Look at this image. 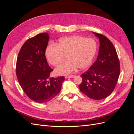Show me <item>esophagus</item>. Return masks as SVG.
Returning a JSON list of instances; mask_svg holds the SVG:
<instances>
[{
	"label": "esophagus",
	"instance_id": "1",
	"mask_svg": "<svg viewBox=\"0 0 134 134\" xmlns=\"http://www.w3.org/2000/svg\"><path fill=\"white\" fill-rule=\"evenodd\" d=\"M75 76L74 75H67L65 76V78L66 79H69V78H74Z\"/></svg>",
	"mask_w": 134,
	"mask_h": 134
}]
</instances>
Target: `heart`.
I'll list each match as a JSON object with an SVG mask.
<instances>
[{
  "mask_svg": "<svg viewBox=\"0 0 134 134\" xmlns=\"http://www.w3.org/2000/svg\"><path fill=\"white\" fill-rule=\"evenodd\" d=\"M96 50L97 44L93 39L72 35L61 38L58 45H48L45 55L53 66L60 64L67 57L69 59L55 69L57 74L65 75L73 72L78 67L80 69L87 68L92 62Z\"/></svg>",
  "mask_w": 134,
  "mask_h": 134,
  "instance_id": "heart-1",
  "label": "heart"
}]
</instances>
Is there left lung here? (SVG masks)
Instances as JSON below:
<instances>
[{
  "mask_svg": "<svg viewBox=\"0 0 134 134\" xmlns=\"http://www.w3.org/2000/svg\"><path fill=\"white\" fill-rule=\"evenodd\" d=\"M99 40L98 57L81 76L80 91L89 98L100 100L114 90L120 72V62L112 43L106 36L93 32Z\"/></svg>",
  "mask_w": 134,
  "mask_h": 134,
  "instance_id": "obj_1",
  "label": "left lung"
}]
</instances>
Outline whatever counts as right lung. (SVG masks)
Masks as SVG:
<instances>
[{"label": "right lung", "mask_w": 134, "mask_h": 134, "mask_svg": "<svg viewBox=\"0 0 134 134\" xmlns=\"http://www.w3.org/2000/svg\"><path fill=\"white\" fill-rule=\"evenodd\" d=\"M49 38L44 32L27 40L17 59L16 75L20 86L31 99L37 103L48 102L57 96L65 80L64 76L50 77L53 70L45 56Z\"/></svg>", "instance_id": "1"}]
</instances>
